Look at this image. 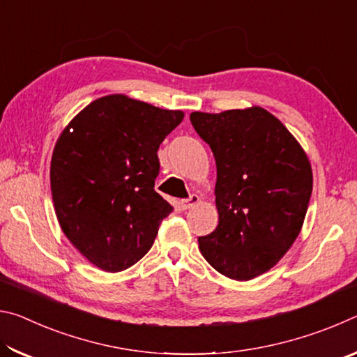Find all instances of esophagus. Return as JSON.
<instances>
[{
	"label": "esophagus",
	"mask_w": 357,
	"mask_h": 357,
	"mask_svg": "<svg viewBox=\"0 0 357 357\" xmlns=\"http://www.w3.org/2000/svg\"><path fill=\"white\" fill-rule=\"evenodd\" d=\"M200 202V197L198 195H190L189 198H187V200H181V208H183V211H187V209H190V208H193L195 206V204Z\"/></svg>",
	"instance_id": "obj_1"
}]
</instances>
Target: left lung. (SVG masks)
I'll list each match as a JSON object with an SVG mask.
<instances>
[{"label": "left lung", "mask_w": 357, "mask_h": 357, "mask_svg": "<svg viewBox=\"0 0 357 357\" xmlns=\"http://www.w3.org/2000/svg\"><path fill=\"white\" fill-rule=\"evenodd\" d=\"M190 123L213 151L219 225L198 238L220 274L250 280L280 261L298 238L313 176L305 151L261 107L193 112Z\"/></svg>", "instance_id": "1"}]
</instances>
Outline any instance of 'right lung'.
<instances>
[{
	"label": "right lung",
	"mask_w": 357,
	"mask_h": 357,
	"mask_svg": "<svg viewBox=\"0 0 357 357\" xmlns=\"http://www.w3.org/2000/svg\"><path fill=\"white\" fill-rule=\"evenodd\" d=\"M184 113L124 94L86 105L66 126L50 165L59 225L98 268L118 273L146 255L172 204L154 190L157 149Z\"/></svg>",
	"instance_id": "obj_1"
}]
</instances>
